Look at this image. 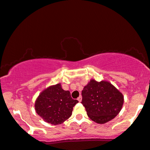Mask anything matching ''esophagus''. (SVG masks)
Here are the masks:
<instances>
[{"instance_id": "34e87169", "label": "esophagus", "mask_w": 150, "mask_h": 150, "mask_svg": "<svg viewBox=\"0 0 150 150\" xmlns=\"http://www.w3.org/2000/svg\"><path fill=\"white\" fill-rule=\"evenodd\" d=\"M81 99H82V97H81V96H79L78 98H77V100H78L79 102H81Z\"/></svg>"}]
</instances>
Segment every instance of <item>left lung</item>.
<instances>
[{"label": "left lung", "instance_id": "obj_1", "mask_svg": "<svg viewBox=\"0 0 150 150\" xmlns=\"http://www.w3.org/2000/svg\"><path fill=\"white\" fill-rule=\"evenodd\" d=\"M82 103L88 116L95 122L103 124L113 119L123 107V94L108 81L92 79L81 91Z\"/></svg>", "mask_w": 150, "mask_h": 150}]
</instances>
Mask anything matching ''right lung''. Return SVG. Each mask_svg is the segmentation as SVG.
<instances>
[{
	"mask_svg": "<svg viewBox=\"0 0 150 150\" xmlns=\"http://www.w3.org/2000/svg\"><path fill=\"white\" fill-rule=\"evenodd\" d=\"M77 103L78 101L72 99L69 91L57 83L41 92L35 101V110L45 122L59 125L71 117Z\"/></svg>",
	"mask_w": 150,
	"mask_h": 150,
	"instance_id": "add662e5",
	"label": "right lung"
}]
</instances>
